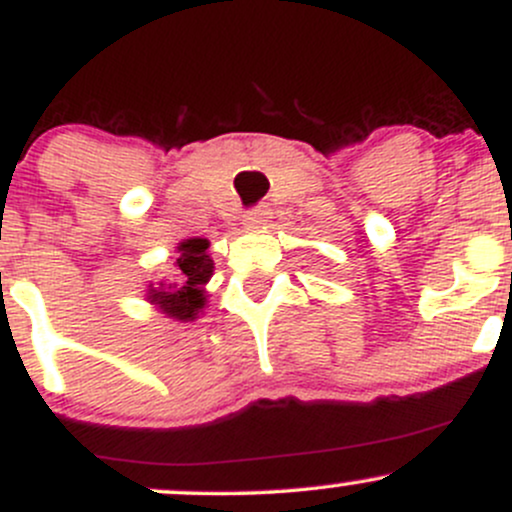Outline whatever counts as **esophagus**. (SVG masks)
I'll list each match as a JSON object with an SVG mask.
<instances>
[{"instance_id":"1","label":"esophagus","mask_w":512,"mask_h":512,"mask_svg":"<svg viewBox=\"0 0 512 512\" xmlns=\"http://www.w3.org/2000/svg\"><path fill=\"white\" fill-rule=\"evenodd\" d=\"M267 219H269V207H267V204H257V207L245 211L243 223L248 228H257V226H262V223Z\"/></svg>"}]
</instances>
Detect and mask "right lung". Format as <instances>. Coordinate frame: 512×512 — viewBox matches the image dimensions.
<instances>
[{
    "instance_id": "obj_1",
    "label": "right lung",
    "mask_w": 512,
    "mask_h": 512,
    "mask_svg": "<svg viewBox=\"0 0 512 512\" xmlns=\"http://www.w3.org/2000/svg\"><path fill=\"white\" fill-rule=\"evenodd\" d=\"M209 243L204 238H190L178 245V260L175 269L180 272V284L163 286L161 289H149V301L156 303L168 317L175 320H195L199 308L204 305L202 286L207 284L214 262L207 255Z\"/></svg>"
}]
</instances>
